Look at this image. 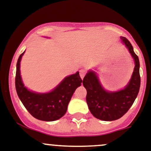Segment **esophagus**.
Instances as JSON below:
<instances>
[{
    "mask_svg": "<svg viewBox=\"0 0 151 151\" xmlns=\"http://www.w3.org/2000/svg\"><path fill=\"white\" fill-rule=\"evenodd\" d=\"M80 77H81V79L83 80V79L84 78V77L85 75V70H80Z\"/></svg>",
    "mask_w": 151,
    "mask_h": 151,
    "instance_id": "1",
    "label": "esophagus"
}]
</instances>
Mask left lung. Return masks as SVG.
<instances>
[{"instance_id":"8db88e82","label":"left lung","mask_w":151,"mask_h":151,"mask_svg":"<svg viewBox=\"0 0 151 151\" xmlns=\"http://www.w3.org/2000/svg\"><path fill=\"white\" fill-rule=\"evenodd\" d=\"M121 42L129 50L134 62V68L130 80L124 88L117 91L105 90L96 72L89 70L83 79V84L87 90L86 101L91 114L104 121L121 118L130 109L138 95L140 87L139 61L129 41L121 36Z\"/></svg>"}]
</instances>
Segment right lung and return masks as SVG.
I'll return each mask as SVG.
<instances>
[{
    "label": "right lung",
    "mask_w": 151,
    "mask_h": 151,
    "mask_svg": "<svg viewBox=\"0 0 151 151\" xmlns=\"http://www.w3.org/2000/svg\"><path fill=\"white\" fill-rule=\"evenodd\" d=\"M24 53L25 52L18 58L15 77V87L19 99L30 115L36 119L44 121L60 119L66 112L75 90L83 82L79 71L67 76L50 92H34L25 86L21 77L20 61Z\"/></svg>",
    "instance_id": "add662e5"
}]
</instances>
